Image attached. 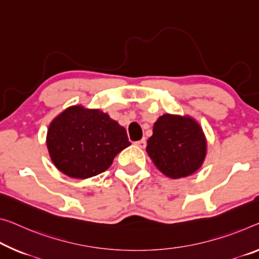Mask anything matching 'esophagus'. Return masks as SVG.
<instances>
[{"mask_svg":"<svg viewBox=\"0 0 259 259\" xmlns=\"http://www.w3.org/2000/svg\"><path fill=\"white\" fill-rule=\"evenodd\" d=\"M135 145H137L138 147H140V148H145L146 145H147V141H146V139L143 138V139H141L140 141H137V142H135Z\"/></svg>","mask_w":259,"mask_h":259,"instance_id":"esophagus-1","label":"esophagus"}]
</instances>
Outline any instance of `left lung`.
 I'll return each instance as SVG.
<instances>
[{"mask_svg": "<svg viewBox=\"0 0 259 259\" xmlns=\"http://www.w3.org/2000/svg\"><path fill=\"white\" fill-rule=\"evenodd\" d=\"M206 147L205 134L194 119L166 113L154 124L146 150L163 175L177 180L200 168Z\"/></svg>", "mask_w": 259, "mask_h": 259, "instance_id": "1", "label": "left lung"}]
</instances>
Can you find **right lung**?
<instances>
[{
  "mask_svg": "<svg viewBox=\"0 0 259 259\" xmlns=\"http://www.w3.org/2000/svg\"><path fill=\"white\" fill-rule=\"evenodd\" d=\"M46 143L54 165L78 180L104 172L131 145L126 130L109 114L81 105L70 106L53 119Z\"/></svg>",
  "mask_w": 259,
  "mask_h": 259,
  "instance_id": "right-lung-1",
  "label": "right lung"
}]
</instances>
